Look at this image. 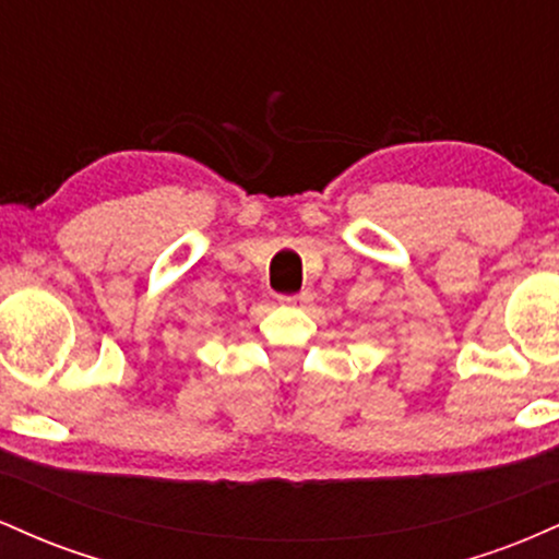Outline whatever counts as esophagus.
<instances>
[{
  "label": "esophagus",
  "instance_id": "obj_1",
  "mask_svg": "<svg viewBox=\"0 0 559 559\" xmlns=\"http://www.w3.org/2000/svg\"><path fill=\"white\" fill-rule=\"evenodd\" d=\"M281 301H284V305H292V307H305L312 301V292L301 288L299 294H292V297H281Z\"/></svg>",
  "mask_w": 559,
  "mask_h": 559
}]
</instances>
